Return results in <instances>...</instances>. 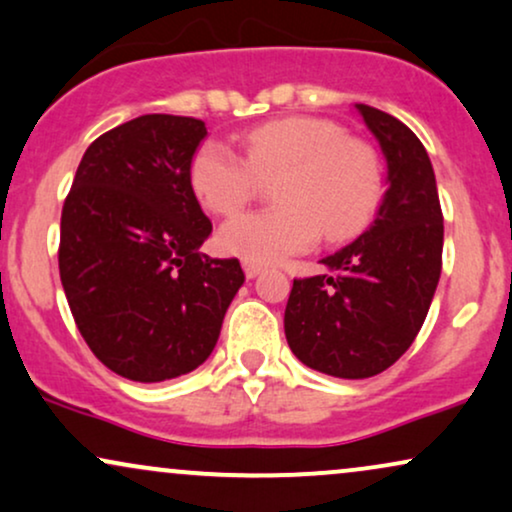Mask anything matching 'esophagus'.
<instances>
[{
    "instance_id": "34e87169",
    "label": "esophagus",
    "mask_w": 512,
    "mask_h": 512,
    "mask_svg": "<svg viewBox=\"0 0 512 512\" xmlns=\"http://www.w3.org/2000/svg\"><path fill=\"white\" fill-rule=\"evenodd\" d=\"M243 271H245V276H248V278H255V276L262 274V264L243 262Z\"/></svg>"
}]
</instances>
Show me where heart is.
<instances>
[{
	"instance_id": "b5f03b06",
	"label": "heart",
	"mask_w": 512,
	"mask_h": 512,
	"mask_svg": "<svg viewBox=\"0 0 512 512\" xmlns=\"http://www.w3.org/2000/svg\"><path fill=\"white\" fill-rule=\"evenodd\" d=\"M278 208L229 219L219 245L252 264L286 260L309 250L323 234L345 241L366 226L380 200L378 155L345 137L331 120L290 115L269 120L243 137V158L219 141L193 153L189 184L212 215H234L255 196L260 181L274 179Z\"/></svg>"
}]
</instances>
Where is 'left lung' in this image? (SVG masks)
Returning a JSON list of instances; mask_svg holds the SVG:
<instances>
[{"label": "left lung", "mask_w": 512, "mask_h": 512, "mask_svg": "<svg viewBox=\"0 0 512 512\" xmlns=\"http://www.w3.org/2000/svg\"><path fill=\"white\" fill-rule=\"evenodd\" d=\"M387 163L373 224L328 271L295 278L283 328L304 366L361 380L390 368L423 326L442 274L444 217L428 151L404 122L357 103Z\"/></svg>", "instance_id": "1"}]
</instances>
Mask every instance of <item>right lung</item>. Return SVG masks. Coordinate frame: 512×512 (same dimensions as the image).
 I'll return each mask as SVG.
<instances>
[{
  "label": "right lung",
  "instance_id": "1",
  "mask_svg": "<svg viewBox=\"0 0 512 512\" xmlns=\"http://www.w3.org/2000/svg\"><path fill=\"white\" fill-rule=\"evenodd\" d=\"M203 120L141 115L92 141L61 215L58 271L84 342L134 383H163L210 357L238 260L198 252L212 234L189 184Z\"/></svg>",
  "mask_w": 512,
  "mask_h": 512
}]
</instances>
